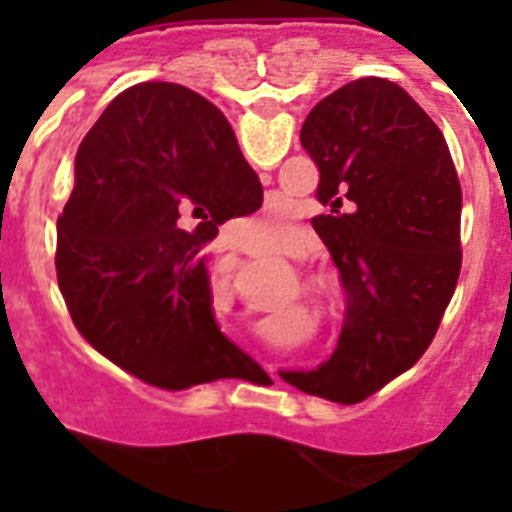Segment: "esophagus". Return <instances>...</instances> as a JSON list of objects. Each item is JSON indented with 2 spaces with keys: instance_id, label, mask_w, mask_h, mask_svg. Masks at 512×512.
Segmentation results:
<instances>
[{
  "instance_id": "1",
  "label": "esophagus",
  "mask_w": 512,
  "mask_h": 512,
  "mask_svg": "<svg viewBox=\"0 0 512 512\" xmlns=\"http://www.w3.org/2000/svg\"><path fill=\"white\" fill-rule=\"evenodd\" d=\"M230 251H238V246H230Z\"/></svg>"
}]
</instances>
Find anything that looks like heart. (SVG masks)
Listing matches in <instances>:
<instances>
[{
  "label": "heart",
  "mask_w": 512,
  "mask_h": 512,
  "mask_svg": "<svg viewBox=\"0 0 512 512\" xmlns=\"http://www.w3.org/2000/svg\"><path fill=\"white\" fill-rule=\"evenodd\" d=\"M284 223H287V212H284L279 205H269L264 212L251 217V225L259 230L264 238H274V235H279V230L284 228Z\"/></svg>",
  "instance_id": "heart-1"
}]
</instances>
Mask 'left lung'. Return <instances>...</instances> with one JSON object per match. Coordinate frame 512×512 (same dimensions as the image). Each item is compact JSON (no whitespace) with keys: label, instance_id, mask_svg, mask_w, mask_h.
I'll use <instances>...</instances> for the list:
<instances>
[{"label":"left lung","instance_id":"8db88e82","mask_svg":"<svg viewBox=\"0 0 512 512\" xmlns=\"http://www.w3.org/2000/svg\"><path fill=\"white\" fill-rule=\"evenodd\" d=\"M320 171L312 217L341 271L346 323L325 364L284 374L307 395L366 400L431 346L461 269V187L446 138L395 81L320 99L300 130Z\"/></svg>","mask_w":512,"mask_h":512}]
</instances>
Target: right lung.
<instances>
[{
    "instance_id": "add662e5",
    "label": "right lung",
    "mask_w": 512,
    "mask_h": 512,
    "mask_svg": "<svg viewBox=\"0 0 512 512\" xmlns=\"http://www.w3.org/2000/svg\"><path fill=\"white\" fill-rule=\"evenodd\" d=\"M74 179L56 271L76 330L161 390L230 377L248 356L212 318L205 246L264 189L223 112L182 84H135L81 140Z\"/></svg>"
}]
</instances>
